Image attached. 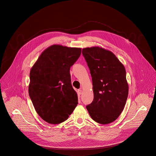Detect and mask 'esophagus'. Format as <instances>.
<instances>
[{
  "label": "esophagus",
  "mask_w": 156,
  "mask_h": 156,
  "mask_svg": "<svg viewBox=\"0 0 156 156\" xmlns=\"http://www.w3.org/2000/svg\"><path fill=\"white\" fill-rule=\"evenodd\" d=\"M82 94V89L80 88V90H78V94L81 95Z\"/></svg>",
  "instance_id": "esophagus-1"
}]
</instances>
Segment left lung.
<instances>
[{
    "mask_svg": "<svg viewBox=\"0 0 156 156\" xmlns=\"http://www.w3.org/2000/svg\"><path fill=\"white\" fill-rule=\"evenodd\" d=\"M90 70L94 98L86 106L95 122L106 125L117 119L129 94L125 66L110 51L99 47L83 48Z\"/></svg>",
    "mask_w": 156,
    "mask_h": 156,
    "instance_id": "1",
    "label": "left lung"
}]
</instances>
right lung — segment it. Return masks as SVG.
Here are the masks:
<instances>
[{
  "mask_svg": "<svg viewBox=\"0 0 156 156\" xmlns=\"http://www.w3.org/2000/svg\"><path fill=\"white\" fill-rule=\"evenodd\" d=\"M80 54V48L52 45L31 69L29 94L37 113L48 123L65 121L78 104L70 69Z\"/></svg>",
  "mask_w": 156,
  "mask_h": 156,
  "instance_id": "right-lung-1",
  "label": "right lung"
}]
</instances>
